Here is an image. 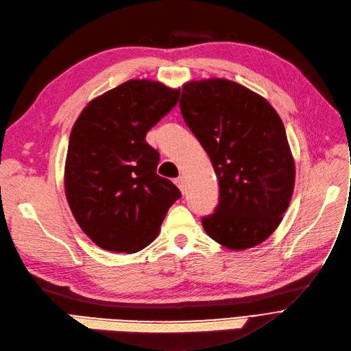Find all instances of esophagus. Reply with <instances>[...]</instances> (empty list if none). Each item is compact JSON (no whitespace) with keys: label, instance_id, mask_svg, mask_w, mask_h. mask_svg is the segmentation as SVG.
Wrapping results in <instances>:
<instances>
[{"label":"esophagus","instance_id":"esophagus-1","mask_svg":"<svg viewBox=\"0 0 351 351\" xmlns=\"http://www.w3.org/2000/svg\"><path fill=\"white\" fill-rule=\"evenodd\" d=\"M174 182H176L177 187L180 189V191L184 194V193H185V178H184L182 176H180L178 178L174 180Z\"/></svg>","mask_w":351,"mask_h":351}]
</instances>
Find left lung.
<instances>
[{"instance_id":"8db88e82","label":"left lung","mask_w":351,"mask_h":351,"mask_svg":"<svg viewBox=\"0 0 351 351\" xmlns=\"http://www.w3.org/2000/svg\"><path fill=\"white\" fill-rule=\"evenodd\" d=\"M180 109L219 184L215 213L202 218L205 232L235 251L262 243L279 226L295 187L282 119L261 95L218 77L184 84Z\"/></svg>"}]
</instances>
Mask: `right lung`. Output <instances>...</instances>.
<instances>
[{"label": "right lung", "mask_w": 351, "mask_h": 351, "mask_svg": "<svg viewBox=\"0 0 351 351\" xmlns=\"http://www.w3.org/2000/svg\"><path fill=\"white\" fill-rule=\"evenodd\" d=\"M180 89L132 79L88 103L71 132L65 194L79 226L101 250L134 254L158 235L180 190L160 177L146 141Z\"/></svg>", "instance_id": "add662e5"}]
</instances>
